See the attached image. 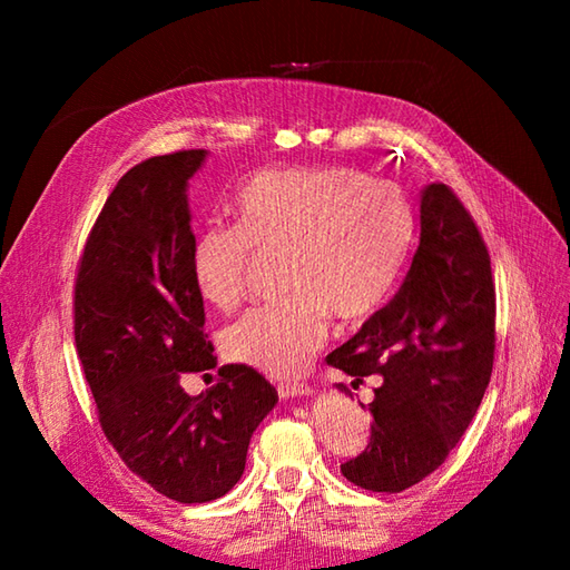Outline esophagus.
Returning a JSON list of instances; mask_svg holds the SVG:
<instances>
[{"label":"esophagus","mask_w":570,"mask_h":570,"mask_svg":"<svg viewBox=\"0 0 570 570\" xmlns=\"http://www.w3.org/2000/svg\"><path fill=\"white\" fill-rule=\"evenodd\" d=\"M311 394V386L306 382H282L278 384V396L288 399V396H306Z\"/></svg>","instance_id":"1"}]
</instances>
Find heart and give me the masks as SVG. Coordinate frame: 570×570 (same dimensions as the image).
Listing matches in <instances>:
<instances>
[{
  "mask_svg": "<svg viewBox=\"0 0 570 570\" xmlns=\"http://www.w3.org/2000/svg\"><path fill=\"white\" fill-rule=\"evenodd\" d=\"M239 223H210L193 239L190 278L220 311L247 296L257 252L284 254L276 304L249 311L223 335L225 355L272 377L308 365L331 328L365 318L390 296L414 239L416 217L392 180L355 168L262 171L237 193Z\"/></svg>",
  "mask_w": 570,
  "mask_h": 570,
  "instance_id": "obj_1",
  "label": "heart"
}]
</instances>
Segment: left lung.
Instances as JSON below:
<instances>
[{"label": "left lung", "mask_w": 570, "mask_h": 570, "mask_svg": "<svg viewBox=\"0 0 570 570\" xmlns=\"http://www.w3.org/2000/svg\"><path fill=\"white\" fill-rule=\"evenodd\" d=\"M494 313L490 254L475 220L445 184L426 186L404 284L325 357L355 382L384 380L372 404H362L372 416L367 448L341 465L353 485L402 492L443 463L490 384Z\"/></svg>", "instance_id": "8db88e82"}]
</instances>
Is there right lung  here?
<instances>
[{
    "label": "right lung",
    "instance_id": "obj_1",
    "mask_svg": "<svg viewBox=\"0 0 570 570\" xmlns=\"http://www.w3.org/2000/svg\"><path fill=\"white\" fill-rule=\"evenodd\" d=\"M203 159L205 149H186L129 168L90 229L72 288L76 350L107 441L135 475L184 504L235 488L252 433L278 399L247 365L220 367L200 396L180 386L184 374L217 365L188 266L186 186Z\"/></svg>",
    "mask_w": 570,
    "mask_h": 570
}]
</instances>
